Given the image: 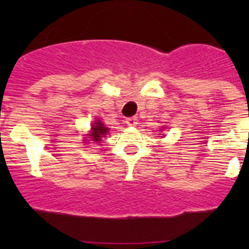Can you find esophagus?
<instances>
[{"mask_svg":"<svg viewBox=\"0 0 249 249\" xmlns=\"http://www.w3.org/2000/svg\"><path fill=\"white\" fill-rule=\"evenodd\" d=\"M126 123L128 124V126H136V123H137V117L126 118Z\"/></svg>","mask_w":249,"mask_h":249,"instance_id":"1","label":"esophagus"}]
</instances>
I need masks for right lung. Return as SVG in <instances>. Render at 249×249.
<instances>
[{
  "mask_svg": "<svg viewBox=\"0 0 249 249\" xmlns=\"http://www.w3.org/2000/svg\"><path fill=\"white\" fill-rule=\"evenodd\" d=\"M107 131H108V128H106L102 123L96 122L93 126H92V138H93V141H96V142H100L101 138L107 133Z\"/></svg>",
  "mask_w": 249,
  "mask_h": 249,
  "instance_id": "obj_1",
  "label": "right lung"
}]
</instances>
